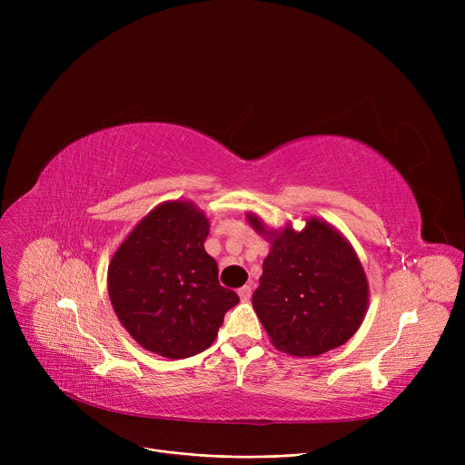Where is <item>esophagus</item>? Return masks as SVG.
<instances>
[{"label":"esophagus","instance_id":"1","mask_svg":"<svg viewBox=\"0 0 465 465\" xmlns=\"http://www.w3.org/2000/svg\"><path fill=\"white\" fill-rule=\"evenodd\" d=\"M237 294H239V298H241L242 302H247V300L251 298V294H252V288H251V284L241 286V288L237 290Z\"/></svg>","mask_w":465,"mask_h":465}]
</instances>
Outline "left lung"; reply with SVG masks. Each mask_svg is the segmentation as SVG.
Segmentation results:
<instances>
[{
	"instance_id": "obj_1",
	"label": "left lung",
	"mask_w": 465,
	"mask_h": 465,
	"mask_svg": "<svg viewBox=\"0 0 465 465\" xmlns=\"http://www.w3.org/2000/svg\"><path fill=\"white\" fill-rule=\"evenodd\" d=\"M249 224L270 241L252 307L275 349L319 356L358 331L370 303V284L349 239L319 216L305 228L272 230L247 213Z\"/></svg>"
}]
</instances>
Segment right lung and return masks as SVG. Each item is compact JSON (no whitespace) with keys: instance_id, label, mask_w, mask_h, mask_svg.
I'll list each match as a JSON object with an SVG mask.
<instances>
[{"instance_id":"obj_1","label":"right lung","mask_w":465,"mask_h":465,"mask_svg":"<svg viewBox=\"0 0 465 465\" xmlns=\"http://www.w3.org/2000/svg\"><path fill=\"white\" fill-rule=\"evenodd\" d=\"M209 218L188 200H171L144 214L109 262L107 290L120 324L144 351L169 360L213 345L233 290L220 286L205 252Z\"/></svg>"}]
</instances>
